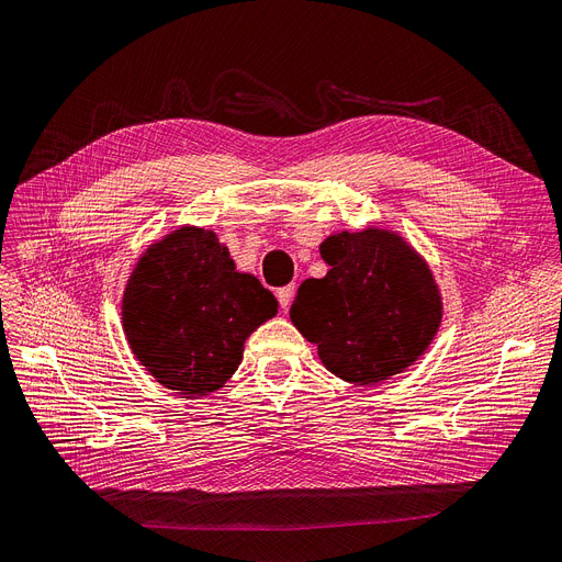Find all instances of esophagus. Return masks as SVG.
<instances>
[{
  "mask_svg": "<svg viewBox=\"0 0 562 562\" xmlns=\"http://www.w3.org/2000/svg\"><path fill=\"white\" fill-rule=\"evenodd\" d=\"M293 295H295V285H285V288H281L279 293H277V297H279L283 308L290 306V302H293Z\"/></svg>",
  "mask_w": 562,
  "mask_h": 562,
  "instance_id": "1",
  "label": "esophagus"
}]
</instances>
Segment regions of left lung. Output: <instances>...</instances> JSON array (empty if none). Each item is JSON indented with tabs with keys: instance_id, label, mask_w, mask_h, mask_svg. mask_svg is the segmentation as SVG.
I'll return each mask as SVG.
<instances>
[{
	"instance_id": "1",
	"label": "left lung",
	"mask_w": 562,
	"mask_h": 562,
	"mask_svg": "<svg viewBox=\"0 0 562 562\" xmlns=\"http://www.w3.org/2000/svg\"><path fill=\"white\" fill-rule=\"evenodd\" d=\"M329 265L306 279L290 321L329 373L371 387L413 367L442 323V295L429 262L392 228L331 233L321 244Z\"/></svg>"
}]
</instances>
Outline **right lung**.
I'll return each instance as SVG.
<instances>
[{"instance_id":"1","label":"right lung","mask_w":562,"mask_h":562,"mask_svg":"<svg viewBox=\"0 0 562 562\" xmlns=\"http://www.w3.org/2000/svg\"><path fill=\"white\" fill-rule=\"evenodd\" d=\"M279 302L237 272L216 233L179 226L154 239L126 281L122 327L140 367L182 396H207L237 371L244 344Z\"/></svg>"}]
</instances>
